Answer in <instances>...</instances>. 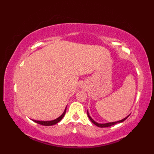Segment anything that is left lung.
<instances>
[{"label":"left lung","mask_w":154,"mask_h":154,"mask_svg":"<svg viewBox=\"0 0 154 154\" xmlns=\"http://www.w3.org/2000/svg\"><path fill=\"white\" fill-rule=\"evenodd\" d=\"M87 115H88V117L89 118V119H90V120L91 121V122H92L94 124H95V125H96V126H97L98 127H100V128H106V127H109V126H112V125H114V124H118V123L122 122L123 121L127 119V118L130 116V114H129L128 116H127L126 118H124V119H122V120H119V121H116V122H108V123H104V124H100V123H98V122H95V121H94V120L92 119V118H91V117L90 116L89 114V112H88V111H87Z\"/></svg>","instance_id":"8db88e82"}]
</instances>
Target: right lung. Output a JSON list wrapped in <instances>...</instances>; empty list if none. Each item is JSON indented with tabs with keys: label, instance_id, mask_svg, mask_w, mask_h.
Wrapping results in <instances>:
<instances>
[{
	"label": "right lung",
	"instance_id": "obj_1",
	"mask_svg": "<svg viewBox=\"0 0 154 154\" xmlns=\"http://www.w3.org/2000/svg\"><path fill=\"white\" fill-rule=\"evenodd\" d=\"M66 109H67V107L65 109V110H64V112H63V114H62L60 117H58L57 119H55V120H50V121H40V120H33L34 122H36V123L39 124H41V125H43V126H52V125H54V124L58 123L62 119H63V116H65V112H66Z\"/></svg>",
	"mask_w": 154,
	"mask_h": 154
}]
</instances>
